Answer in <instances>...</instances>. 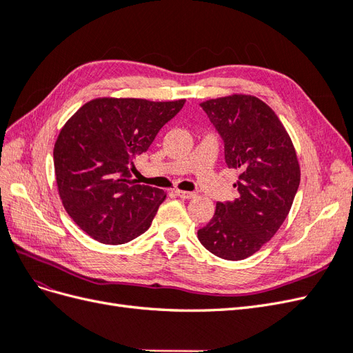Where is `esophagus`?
<instances>
[{
	"mask_svg": "<svg viewBox=\"0 0 353 353\" xmlns=\"http://www.w3.org/2000/svg\"><path fill=\"white\" fill-rule=\"evenodd\" d=\"M175 193H176V196L178 197H181V199H184V200H188V199H193V197H196V193H193V191H185V190H175Z\"/></svg>",
	"mask_w": 353,
	"mask_h": 353,
	"instance_id": "1",
	"label": "esophagus"
}]
</instances>
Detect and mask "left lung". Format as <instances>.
Instances as JSON below:
<instances>
[{
  "label": "left lung",
  "mask_w": 353,
  "mask_h": 353,
  "mask_svg": "<svg viewBox=\"0 0 353 353\" xmlns=\"http://www.w3.org/2000/svg\"><path fill=\"white\" fill-rule=\"evenodd\" d=\"M239 169V197L218 201L215 215L197 231L205 248L227 261L258 252L283 225L301 183L296 150L279 116L258 97L232 94L200 103Z\"/></svg>",
  "instance_id": "obj_1"
}]
</instances>
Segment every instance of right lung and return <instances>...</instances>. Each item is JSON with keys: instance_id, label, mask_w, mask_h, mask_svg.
Wrapping results in <instances>:
<instances>
[{"instance_id": "1", "label": "right lung", "mask_w": 353, "mask_h": 353, "mask_svg": "<svg viewBox=\"0 0 353 353\" xmlns=\"http://www.w3.org/2000/svg\"><path fill=\"white\" fill-rule=\"evenodd\" d=\"M184 103L94 99L61 128L54 144L59 194L90 237L123 244L150 228L166 193L138 184L134 159L148 150Z\"/></svg>"}]
</instances>
